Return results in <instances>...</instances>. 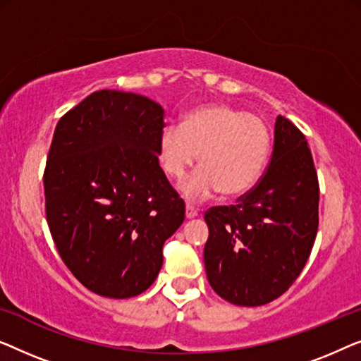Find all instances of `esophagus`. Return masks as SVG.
<instances>
[{"mask_svg": "<svg viewBox=\"0 0 361 361\" xmlns=\"http://www.w3.org/2000/svg\"><path fill=\"white\" fill-rule=\"evenodd\" d=\"M196 216H197V211L192 206L188 204L186 206V217H188V219H192V217H196Z\"/></svg>", "mask_w": 361, "mask_h": 361, "instance_id": "obj_1", "label": "esophagus"}]
</instances>
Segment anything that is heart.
<instances>
[{"label": "heart", "mask_w": 361, "mask_h": 361, "mask_svg": "<svg viewBox=\"0 0 361 361\" xmlns=\"http://www.w3.org/2000/svg\"><path fill=\"white\" fill-rule=\"evenodd\" d=\"M270 154V132L255 114L229 106H202L161 132L159 155L170 178L181 180L200 155L202 169L181 183L188 201L201 202L216 195L238 196L260 180Z\"/></svg>", "instance_id": "obj_1"}]
</instances>
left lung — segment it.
Listing matches in <instances>:
<instances>
[{
	"label": "left lung",
	"mask_w": 361,
	"mask_h": 361,
	"mask_svg": "<svg viewBox=\"0 0 361 361\" xmlns=\"http://www.w3.org/2000/svg\"><path fill=\"white\" fill-rule=\"evenodd\" d=\"M204 221L207 281L237 306H263L288 291L311 255L319 226V181L306 137L278 116L270 165L233 206Z\"/></svg>",
	"instance_id": "obj_1"
}]
</instances>
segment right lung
Returning a JSON list of instances; mask_svg holds the SVG:
<instances>
[{
	"label": "right lung",
	"mask_w": 361,
	"mask_h": 361,
	"mask_svg": "<svg viewBox=\"0 0 361 361\" xmlns=\"http://www.w3.org/2000/svg\"><path fill=\"white\" fill-rule=\"evenodd\" d=\"M165 111L135 93H91L59 121L44 171L45 214L73 276L99 296L144 293L185 202L159 164Z\"/></svg>",
	"instance_id": "1"
}]
</instances>
